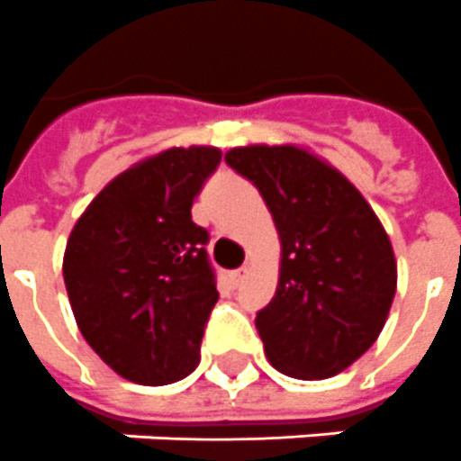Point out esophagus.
<instances>
[{"mask_svg":"<svg viewBox=\"0 0 461 461\" xmlns=\"http://www.w3.org/2000/svg\"><path fill=\"white\" fill-rule=\"evenodd\" d=\"M248 274H249L248 267L235 268V271H230V281H233V285H240V283L248 278Z\"/></svg>","mask_w":461,"mask_h":461,"instance_id":"1","label":"esophagus"}]
</instances>
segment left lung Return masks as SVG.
<instances>
[{
	"label": "left lung",
	"instance_id": "8db88e82",
	"mask_svg": "<svg viewBox=\"0 0 461 461\" xmlns=\"http://www.w3.org/2000/svg\"><path fill=\"white\" fill-rule=\"evenodd\" d=\"M226 164L267 202L281 238L274 300L254 323L285 376L330 378L385 326L397 288L388 233L338 168L294 145L235 147Z\"/></svg>",
	"mask_w": 461,
	"mask_h": 461
}]
</instances>
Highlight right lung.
Listing matches in <instances>:
<instances>
[{
	"label": "right lung",
	"mask_w": 461,
	"mask_h": 461,
	"mask_svg": "<svg viewBox=\"0 0 461 461\" xmlns=\"http://www.w3.org/2000/svg\"><path fill=\"white\" fill-rule=\"evenodd\" d=\"M216 147H171L90 202L66 242L64 283L80 333L102 362L140 385L193 374L219 300L209 233L193 200L216 171Z\"/></svg>",
	"instance_id": "right-lung-1"
}]
</instances>
